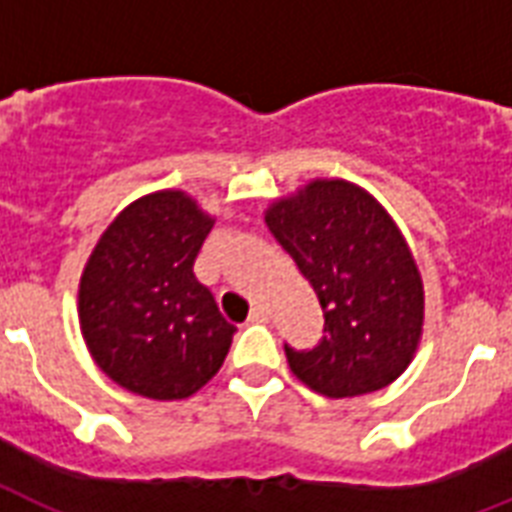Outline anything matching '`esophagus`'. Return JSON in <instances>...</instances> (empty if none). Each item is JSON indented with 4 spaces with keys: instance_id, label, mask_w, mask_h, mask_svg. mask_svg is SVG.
Instances as JSON below:
<instances>
[{
    "instance_id": "obj_1",
    "label": "esophagus",
    "mask_w": 512,
    "mask_h": 512,
    "mask_svg": "<svg viewBox=\"0 0 512 512\" xmlns=\"http://www.w3.org/2000/svg\"><path fill=\"white\" fill-rule=\"evenodd\" d=\"M249 324H257V321H268V308L265 305H255L252 311H249Z\"/></svg>"
}]
</instances>
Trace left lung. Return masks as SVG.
<instances>
[{"mask_svg":"<svg viewBox=\"0 0 512 512\" xmlns=\"http://www.w3.org/2000/svg\"><path fill=\"white\" fill-rule=\"evenodd\" d=\"M265 223L311 281L324 337L297 350L289 369L329 398L364 396L396 380L422 332L420 271L390 215L358 185L313 180L276 201Z\"/></svg>","mask_w":512,"mask_h":512,"instance_id":"left-lung-1","label":"left lung"}]
</instances>
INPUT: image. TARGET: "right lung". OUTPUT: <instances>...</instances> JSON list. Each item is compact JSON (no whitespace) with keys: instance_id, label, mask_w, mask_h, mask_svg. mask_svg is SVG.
<instances>
[{"instance_id":"add662e5","label":"right lung","mask_w":512,"mask_h":512,"mask_svg":"<svg viewBox=\"0 0 512 512\" xmlns=\"http://www.w3.org/2000/svg\"><path fill=\"white\" fill-rule=\"evenodd\" d=\"M209 228L196 201L162 191L130 204L100 236L79 287V324L116 385L172 401L223 366L236 327L193 276Z\"/></svg>"}]
</instances>
